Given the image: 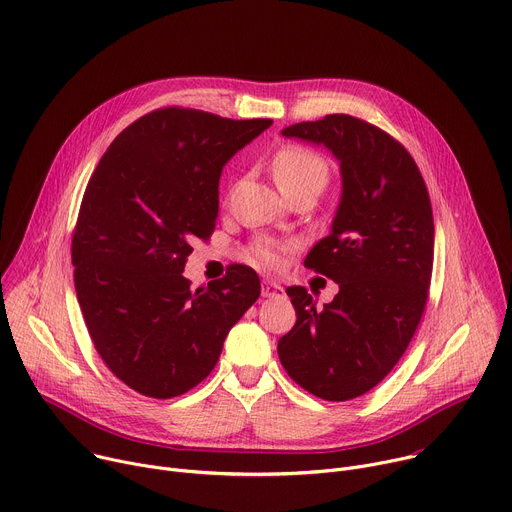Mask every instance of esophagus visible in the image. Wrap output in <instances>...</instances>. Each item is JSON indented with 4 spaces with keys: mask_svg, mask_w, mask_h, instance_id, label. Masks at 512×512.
Instances as JSON below:
<instances>
[{
    "mask_svg": "<svg viewBox=\"0 0 512 512\" xmlns=\"http://www.w3.org/2000/svg\"><path fill=\"white\" fill-rule=\"evenodd\" d=\"M283 294V287L271 279H263L261 283V296L263 298H277Z\"/></svg>",
    "mask_w": 512,
    "mask_h": 512,
    "instance_id": "34e87169",
    "label": "esophagus"
}]
</instances>
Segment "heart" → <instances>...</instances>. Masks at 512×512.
Masks as SVG:
<instances>
[{
  "label": "heart",
  "instance_id": "1",
  "mask_svg": "<svg viewBox=\"0 0 512 512\" xmlns=\"http://www.w3.org/2000/svg\"><path fill=\"white\" fill-rule=\"evenodd\" d=\"M271 170L281 192L308 182H324L328 178V166L322 156L300 145H285L271 162ZM253 259L259 265L275 267L279 263V245L273 241H257L253 247Z\"/></svg>",
  "mask_w": 512,
  "mask_h": 512
}]
</instances>
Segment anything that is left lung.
<instances>
[{
    "instance_id": "left-lung-1",
    "label": "left lung",
    "mask_w": 512,
    "mask_h": 512,
    "mask_svg": "<svg viewBox=\"0 0 512 512\" xmlns=\"http://www.w3.org/2000/svg\"><path fill=\"white\" fill-rule=\"evenodd\" d=\"M281 133L334 154L342 196L330 235L304 261L338 294L318 310L306 287H287L298 320L277 354L308 393L348 401L393 371L417 330L433 267L431 202L409 152L367 121L334 113Z\"/></svg>"
}]
</instances>
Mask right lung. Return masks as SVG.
Here are the masks:
<instances>
[{
  "label": "right lung",
  "mask_w": 512,
  "mask_h": 512,
  "mask_svg": "<svg viewBox=\"0 0 512 512\" xmlns=\"http://www.w3.org/2000/svg\"><path fill=\"white\" fill-rule=\"evenodd\" d=\"M271 123L158 109L113 139L87 184L72 235L77 298L109 371L145 397L204 381L261 294L247 265L196 291L182 271L214 229L225 164Z\"/></svg>",
  "instance_id": "obj_1"
}]
</instances>
